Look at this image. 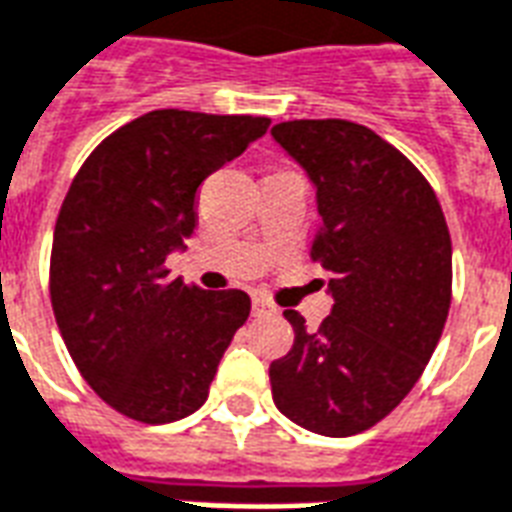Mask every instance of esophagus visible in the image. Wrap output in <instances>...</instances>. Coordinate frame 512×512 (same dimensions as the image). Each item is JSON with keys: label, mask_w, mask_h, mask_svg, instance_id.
<instances>
[{"label": "esophagus", "mask_w": 512, "mask_h": 512, "mask_svg": "<svg viewBox=\"0 0 512 512\" xmlns=\"http://www.w3.org/2000/svg\"><path fill=\"white\" fill-rule=\"evenodd\" d=\"M251 307H253V315H267L275 310V305H272L270 299H264L261 294H256V297H253Z\"/></svg>", "instance_id": "obj_1"}]
</instances>
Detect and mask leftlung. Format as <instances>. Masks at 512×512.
Masks as SVG:
<instances>
[{"label":"left lung","mask_w":512,"mask_h":512,"mask_svg":"<svg viewBox=\"0 0 512 512\" xmlns=\"http://www.w3.org/2000/svg\"><path fill=\"white\" fill-rule=\"evenodd\" d=\"M272 137L315 186L310 256L332 275L334 299L318 332L283 313L294 345L270 364L272 399L307 432L351 437L410 394L440 343L451 234L424 175L367 126L283 121Z\"/></svg>","instance_id":"obj_1"}]
</instances>
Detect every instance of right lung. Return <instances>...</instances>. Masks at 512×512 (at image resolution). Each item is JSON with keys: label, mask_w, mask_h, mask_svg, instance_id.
Wrapping results in <instances>:
<instances>
[{"label": "right lung", "mask_w": 512, "mask_h": 512, "mask_svg": "<svg viewBox=\"0 0 512 512\" xmlns=\"http://www.w3.org/2000/svg\"><path fill=\"white\" fill-rule=\"evenodd\" d=\"M270 118L153 110L96 145L56 218L51 302L80 375L107 405L169 424L205 405L251 297L169 278L197 226V188Z\"/></svg>", "instance_id": "add662e5"}]
</instances>
